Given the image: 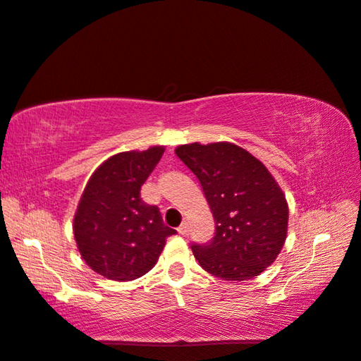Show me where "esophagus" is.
Wrapping results in <instances>:
<instances>
[{
    "mask_svg": "<svg viewBox=\"0 0 361 361\" xmlns=\"http://www.w3.org/2000/svg\"><path fill=\"white\" fill-rule=\"evenodd\" d=\"M178 231H179V235H182V236H187L188 235V226L185 222H182L180 224V227L178 228Z\"/></svg>",
    "mask_w": 361,
    "mask_h": 361,
    "instance_id": "34e87169",
    "label": "esophagus"
}]
</instances>
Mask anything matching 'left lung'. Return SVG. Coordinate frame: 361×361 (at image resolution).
I'll list each match as a JSON object with an SVG mask.
<instances>
[{
	"label": "left lung",
	"instance_id": "1",
	"mask_svg": "<svg viewBox=\"0 0 361 361\" xmlns=\"http://www.w3.org/2000/svg\"><path fill=\"white\" fill-rule=\"evenodd\" d=\"M176 154L201 182L216 224L210 243L191 245L201 267L227 281L262 274L281 252L289 222V207L274 176L228 142L180 145Z\"/></svg>",
	"mask_w": 361,
	"mask_h": 361
}]
</instances>
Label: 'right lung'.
Returning a JSON list of instances; mask_svg holds the SVG:
<instances>
[{"label": "right lung", "mask_w": 361, "mask_h": 361, "mask_svg": "<svg viewBox=\"0 0 361 361\" xmlns=\"http://www.w3.org/2000/svg\"><path fill=\"white\" fill-rule=\"evenodd\" d=\"M164 147L125 151L105 160L87 180L74 216V238L85 262L114 281H131L154 267L166 238L156 205L142 201L140 187Z\"/></svg>", "instance_id": "1"}]
</instances>
